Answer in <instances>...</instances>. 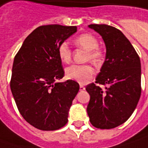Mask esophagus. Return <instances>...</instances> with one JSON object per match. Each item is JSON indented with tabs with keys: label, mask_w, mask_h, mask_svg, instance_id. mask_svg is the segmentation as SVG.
<instances>
[{
	"label": "esophagus",
	"mask_w": 148,
	"mask_h": 148,
	"mask_svg": "<svg viewBox=\"0 0 148 148\" xmlns=\"http://www.w3.org/2000/svg\"><path fill=\"white\" fill-rule=\"evenodd\" d=\"M85 87H84V86H82V85H80V90H81V91H83V90H85Z\"/></svg>",
	"instance_id": "obj_1"
}]
</instances>
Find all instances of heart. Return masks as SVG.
<instances>
[{
    "label": "heart",
    "mask_w": 148,
    "mask_h": 148,
    "mask_svg": "<svg viewBox=\"0 0 148 148\" xmlns=\"http://www.w3.org/2000/svg\"><path fill=\"white\" fill-rule=\"evenodd\" d=\"M75 45L81 49L86 50L85 61L91 62L95 65H99L103 62L105 54L99 48V40L91 34H82L74 39ZM58 55L59 59L68 63L71 59V52L68 45L63 42L58 47ZM95 71L90 65H71L66 67L65 74L66 78L76 81L81 84L87 83L92 78Z\"/></svg>",
    "instance_id": "obj_1"
}]
</instances>
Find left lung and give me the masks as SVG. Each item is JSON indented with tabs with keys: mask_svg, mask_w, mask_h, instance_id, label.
Segmentation results:
<instances>
[{
	"mask_svg": "<svg viewBox=\"0 0 148 148\" xmlns=\"http://www.w3.org/2000/svg\"><path fill=\"white\" fill-rule=\"evenodd\" d=\"M102 36L106 57L95 83L86 86L90 99L87 114L97 128L110 129L126 122L136 109L141 95L139 56L119 29L107 25H90ZM104 84L102 89L97 85Z\"/></svg>",
	"mask_w": 148,
	"mask_h": 148,
	"instance_id": "obj_1",
	"label": "left lung"
}]
</instances>
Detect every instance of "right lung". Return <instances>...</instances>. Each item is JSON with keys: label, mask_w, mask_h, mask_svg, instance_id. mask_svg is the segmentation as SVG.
I'll list each match as a JSON object with an SVG mask.
<instances>
[{"label": "right lung", "mask_w": 148, "mask_h": 148, "mask_svg": "<svg viewBox=\"0 0 148 148\" xmlns=\"http://www.w3.org/2000/svg\"><path fill=\"white\" fill-rule=\"evenodd\" d=\"M76 26L42 25L26 38L14 58L10 90L20 114L34 128L53 131L65 126L79 90L64 76L58 47L77 32Z\"/></svg>", "instance_id": "right-lung-1"}]
</instances>
